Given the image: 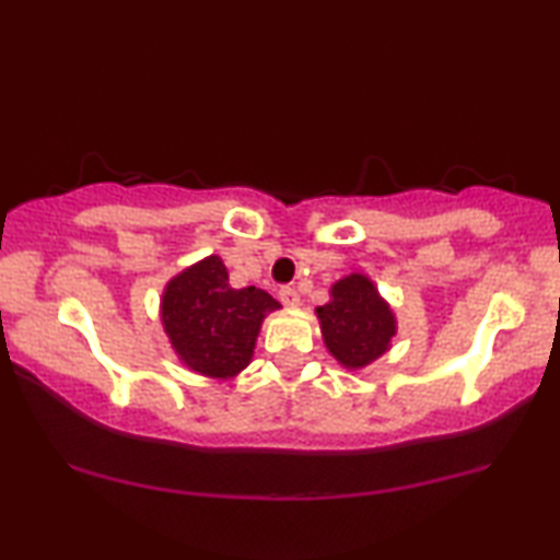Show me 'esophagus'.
<instances>
[{"instance_id": "esophagus-1", "label": "esophagus", "mask_w": 560, "mask_h": 560, "mask_svg": "<svg viewBox=\"0 0 560 560\" xmlns=\"http://www.w3.org/2000/svg\"><path fill=\"white\" fill-rule=\"evenodd\" d=\"M278 295H280V303L288 305V308H298V305H301V295H298L295 288H290V285L280 288Z\"/></svg>"}]
</instances>
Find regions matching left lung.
<instances>
[{"label":"left lung","mask_w":560,"mask_h":560,"mask_svg":"<svg viewBox=\"0 0 560 560\" xmlns=\"http://www.w3.org/2000/svg\"><path fill=\"white\" fill-rule=\"evenodd\" d=\"M326 349L347 370H362L389 349L395 313L366 275L351 272L331 285V301L316 308Z\"/></svg>","instance_id":"1"}]
</instances>
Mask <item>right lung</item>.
Segmentation results:
<instances>
[{"label":"right lung","instance_id":"right-lung-1","mask_svg":"<svg viewBox=\"0 0 560 560\" xmlns=\"http://www.w3.org/2000/svg\"><path fill=\"white\" fill-rule=\"evenodd\" d=\"M280 303L255 285L236 290L221 257L190 265L163 290V328L175 354L203 377L232 380L252 362L259 326Z\"/></svg>","mask_w":560,"mask_h":560}]
</instances>
